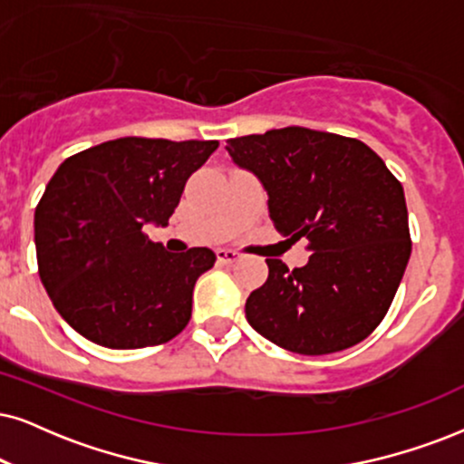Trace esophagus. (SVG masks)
<instances>
[{"instance_id": "obj_1", "label": "esophagus", "mask_w": 464, "mask_h": 464, "mask_svg": "<svg viewBox=\"0 0 464 464\" xmlns=\"http://www.w3.org/2000/svg\"><path fill=\"white\" fill-rule=\"evenodd\" d=\"M216 256H218V261L220 263H233V261H237L239 256V252L237 250H227V248H220L218 252H216Z\"/></svg>"}]
</instances>
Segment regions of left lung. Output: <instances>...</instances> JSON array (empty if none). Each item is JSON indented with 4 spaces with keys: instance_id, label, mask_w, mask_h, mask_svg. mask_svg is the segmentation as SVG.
<instances>
[{
    "instance_id": "left-lung-1",
    "label": "left lung",
    "mask_w": 464,
    "mask_h": 464,
    "mask_svg": "<svg viewBox=\"0 0 464 464\" xmlns=\"http://www.w3.org/2000/svg\"><path fill=\"white\" fill-rule=\"evenodd\" d=\"M227 151L263 184L274 227L313 250L293 272L266 259V285L246 300L248 324L302 355L362 343L388 313L411 256L401 181L362 140L302 126L228 139Z\"/></svg>"
}]
</instances>
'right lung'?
<instances>
[{
  "label": "right lung",
  "mask_w": 464,
  "mask_h": 464,
  "mask_svg": "<svg viewBox=\"0 0 464 464\" xmlns=\"http://www.w3.org/2000/svg\"><path fill=\"white\" fill-rule=\"evenodd\" d=\"M218 140L124 137L66 158L36 216L38 272L63 321L109 349L169 343L188 325L209 248L167 252L143 233L167 227L186 181Z\"/></svg>",
  "instance_id": "obj_1"
}]
</instances>
